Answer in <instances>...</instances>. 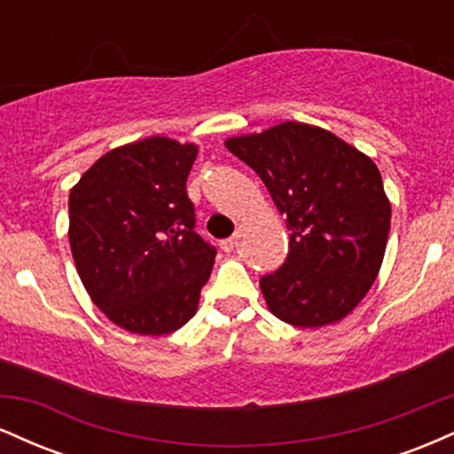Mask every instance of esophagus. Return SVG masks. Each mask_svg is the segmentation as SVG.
I'll list each match as a JSON object with an SVG mask.
<instances>
[{
    "label": "esophagus",
    "mask_w": 454,
    "mask_h": 454,
    "mask_svg": "<svg viewBox=\"0 0 454 454\" xmlns=\"http://www.w3.org/2000/svg\"><path fill=\"white\" fill-rule=\"evenodd\" d=\"M234 245H237V237H231V239H223V241L220 243V247H222V252H232L234 249Z\"/></svg>",
    "instance_id": "34e87169"
}]
</instances>
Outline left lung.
Listing matches in <instances>:
<instances>
[{"instance_id":"obj_1","label":"left lung","mask_w":454,"mask_h":454,"mask_svg":"<svg viewBox=\"0 0 454 454\" xmlns=\"http://www.w3.org/2000/svg\"><path fill=\"white\" fill-rule=\"evenodd\" d=\"M223 145L256 170L290 231L286 262L260 279L270 314L299 328L352 314L378 278L390 231V200L373 160L301 121Z\"/></svg>"}]
</instances>
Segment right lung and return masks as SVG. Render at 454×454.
Here are the masks:
<instances>
[{
  "mask_svg": "<svg viewBox=\"0 0 454 454\" xmlns=\"http://www.w3.org/2000/svg\"><path fill=\"white\" fill-rule=\"evenodd\" d=\"M196 155L194 143L149 137L104 153L70 190L78 278L123 331L168 335L196 316L217 254L185 192Z\"/></svg>",
  "mask_w": 454,
  "mask_h": 454,
  "instance_id": "right-lung-1",
  "label": "right lung"
}]
</instances>
